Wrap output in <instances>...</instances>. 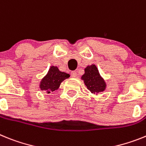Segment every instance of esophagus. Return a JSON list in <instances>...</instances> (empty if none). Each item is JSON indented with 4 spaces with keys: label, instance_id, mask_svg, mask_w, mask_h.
Returning <instances> with one entry per match:
<instances>
[{
    "label": "esophagus",
    "instance_id": "34e87169",
    "mask_svg": "<svg viewBox=\"0 0 146 146\" xmlns=\"http://www.w3.org/2000/svg\"><path fill=\"white\" fill-rule=\"evenodd\" d=\"M71 76L73 77V78H76V77L77 76V73L76 71H73L71 72Z\"/></svg>",
    "mask_w": 146,
    "mask_h": 146
}]
</instances>
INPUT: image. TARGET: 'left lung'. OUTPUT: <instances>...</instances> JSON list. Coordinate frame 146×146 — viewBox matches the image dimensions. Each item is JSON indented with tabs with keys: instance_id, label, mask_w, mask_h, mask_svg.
I'll use <instances>...</instances> for the list:
<instances>
[{
	"instance_id": "1",
	"label": "left lung",
	"mask_w": 146,
	"mask_h": 146,
	"mask_svg": "<svg viewBox=\"0 0 146 146\" xmlns=\"http://www.w3.org/2000/svg\"><path fill=\"white\" fill-rule=\"evenodd\" d=\"M81 78L91 93L97 95L106 90V82L100 75L96 64L87 66L84 68V74L82 75Z\"/></svg>"
}]
</instances>
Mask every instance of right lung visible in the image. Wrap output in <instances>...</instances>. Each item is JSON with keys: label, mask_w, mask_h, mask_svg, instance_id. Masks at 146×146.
Here are the masks:
<instances>
[{"label": "right lung", "mask_w": 146, "mask_h": 146, "mask_svg": "<svg viewBox=\"0 0 146 146\" xmlns=\"http://www.w3.org/2000/svg\"><path fill=\"white\" fill-rule=\"evenodd\" d=\"M69 77L70 75L68 73L60 71L56 66H51L48 73L40 81V90L47 93L54 92L59 89L61 83Z\"/></svg>", "instance_id": "right-lung-1"}]
</instances>
